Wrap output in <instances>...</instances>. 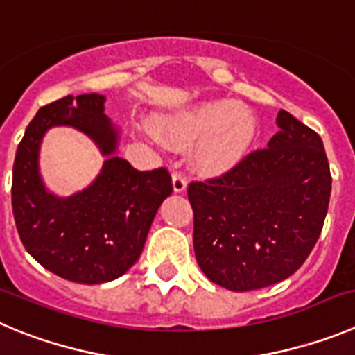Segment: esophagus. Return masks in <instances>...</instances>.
<instances>
[{"label": "esophagus", "mask_w": 355, "mask_h": 355, "mask_svg": "<svg viewBox=\"0 0 355 355\" xmlns=\"http://www.w3.org/2000/svg\"><path fill=\"white\" fill-rule=\"evenodd\" d=\"M171 180H173L175 193H184V191L187 189V180H185V177L180 173V171H173V175H171Z\"/></svg>", "instance_id": "34e87169"}]
</instances>
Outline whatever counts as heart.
I'll use <instances>...</instances> for the list:
<instances>
[{
	"label": "heart",
	"mask_w": 355,
	"mask_h": 355,
	"mask_svg": "<svg viewBox=\"0 0 355 355\" xmlns=\"http://www.w3.org/2000/svg\"><path fill=\"white\" fill-rule=\"evenodd\" d=\"M157 136L170 146H194L203 175H223L248 155L257 138V118L244 104L214 98L157 118Z\"/></svg>",
	"instance_id": "1"
}]
</instances>
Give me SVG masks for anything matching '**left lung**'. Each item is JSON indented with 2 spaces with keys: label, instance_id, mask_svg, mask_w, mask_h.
<instances>
[{
  "label": "left lung",
  "instance_id": "left-lung-1",
  "mask_svg": "<svg viewBox=\"0 0 355 355\" xmlns=\"http://www.w3.org/2000/svg\"><path fill=\"white\" fill-rule=\"evenodd\" d=\"M276 122L267 148L187 187L198 265L232 292L292 276L317 244L327 214L331 171L320 136L283 110Z\"/></svg>",
  "mask_w": 355,
  "mask_h": 355
}]
</instances>
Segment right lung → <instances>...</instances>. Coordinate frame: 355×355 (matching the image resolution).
<instances>
[{"label":"right lung","mask_w":355,"mask_h":355,"mask_svg":"<svg viewBox=\"0 0 355 355\" xmlns=\"http://www.w3.org/2000/svg\"><path fill=\"white\" fill-rule=\"evenodd\" d=\"M104 102L98 94L67 95L40 107L19 143L12 178V210L28 253L85 285L116 279L138 261L155 212L173 191L166 168L139 171L114 155L118 130ZM56 125L76 126L108 155L94 184L69 198L49 193L37 173L43 134Z\"/></svg>","instance_id":"1"}]
</instances>
